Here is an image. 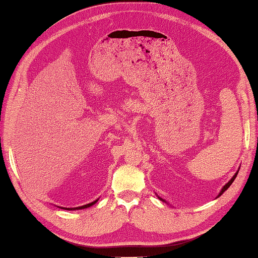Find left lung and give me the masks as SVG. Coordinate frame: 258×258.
<instances>
[{
	"label": "left lung",
	"mask_w": 258,
	"mask_h": 258,
	"mask_svg": "<svg viewBox=\"0 0 258 258\" xmlns=\"http://www.w3.org/2000/svg\"><path fill=\"white\" fill-rule=\"evenodd\" d=\"M237 174H238V172H237L236 174H234V175H233V177H232V179H231V180H230V181H229V182H228L227 184H225V186H224V187L222 188V190H221V192H220V195H219V197H220L221 195H222V194H223V192H224L225 190H227V189H228V188H229L230 186H231V183L233 182V180H234V179H236V177H237Z\"/></svg>",
	"instance_id": "left-lung-1"
}]
</instances>
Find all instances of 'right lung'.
<instances>
[{"mask_svg": "<svg viewBox=\"0 0 258 258\" xmlns=\"http://www.w3.org/2000/svg\"><path fill=\"white\" fill-rule=\"evenodd\" d=\"M97 201H95V202H93V203H89V204H87V205H84V206H79V207H75V209H66V210H83V209H87V207H89V206H92V205H94L95 203H96Z\"/></svg>", "mask_w": 258, "mask_h": 258, "instance_id": "obj_1", "label": "right lung"}]
</instances>
